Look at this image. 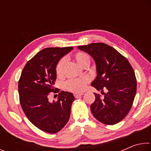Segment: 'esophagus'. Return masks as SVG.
Returning <instances> with one entry per match:
<instances>
[{
    "mask_svg": "<svg viewBox=\"0 0 151 151\" xmlns=\"http://www.w3.org/2000/svg\"><path fill=\"white\" fill-rule=\"evenodd\" d=\"M82 95H83V93H79V94L75 93V94H74V96H75V98H78V97L81 96H82Z\"/></svg>",
    "mask_w": 151,
    "mask_h": 151,
    "instance_id": "1",
    "label": "esophagus"
}]
</instances>
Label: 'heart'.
I'll use <instances>...</instances> for the list:
<instances>
[{
    "label": "heart",
    "mask_w": 151,
    "mask_h": 151,
    "mask_svg": "<svg viewBox=\"0 0 151 151\" xmlns=\"http://www.w3.org/2000/svg\"><path fill=\"white\" fill-rule=\"evenodd\" d=\"M73 58L76 63L82 67H86L90 63V57L85 52L78 51L75 53ZM66 63L65 58H61L57 63L55 67L56 74L58 76H61L63 75L64 66ZM88 83V78L84 77L81 78L70 79L66 82L65 87L66 90L73 93H81L85 91L86 85Z\"/></svg>",
    "instance_id": "b5f03b06"
}]
</instances>
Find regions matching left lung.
Instances as JSON below:
<instances>
[{
    "instance_id": "left-lung-1",
    "label": "left lung",
    "mask_w": 151,
    "mask_h": 151,
    "mask_svg": "<svg viewBox=\"0 0 151 151\" xmlns=\"http://www.w3.org/2000/svg\"><path fill=\"white\" fill-rule=\"evenodd\" d=\"M78 48L93 58L97 76L91 83L104 96L96 93L91 105L93 116L105 124L113 125L127 115L137 92V79L129 61L113 47L102 42L78 46ZM108 93H104L103 89Z\"/></svg>"
}]
</instances>
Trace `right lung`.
Masks as SVG:
<instances>
[{
	"label": "right lung",
	"mask_w": 151,
	"mask_h": 151,
	"mask_svg": "<svg viewBox=\"0 0 151 151\" xmlns=\"http://www.w3.org/2000/svg\"><path fill=\"white\" fill-rule=\"evenodd\" d=\"M73 47L46 48L40 50L24 66L19 81L20 103L28 119L42 131L56 133L69 119L75 96L60 91L57 101H48L57 78L55 67L61 58ZM56 90V88H55ZM58 93L59 91H55Z\"/></svg>",
	"instance_id": "1"
}]
</instances>
